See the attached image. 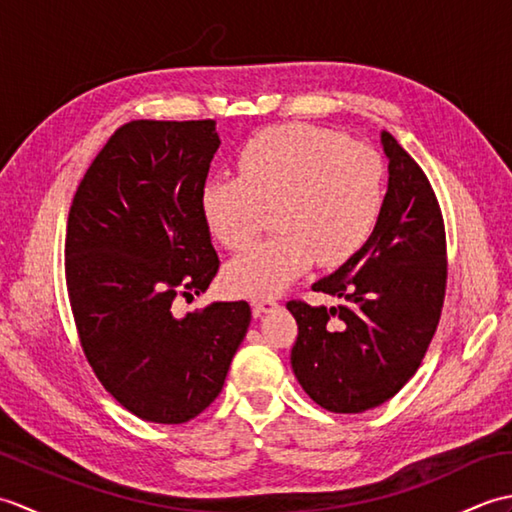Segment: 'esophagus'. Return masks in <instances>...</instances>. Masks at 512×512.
Listing matches in <instances>:
<instances>
[{"label":"esophagus","mask_w":512,"mask_h":512,"mask_svg":"<svg viewBox=\"0 0 512 512\" xmlns=\"http://www.w3.org/2000/svg\"><path fill=\"white\" fill-rule=\"evenodd\" d=\"M250 306H253L255 317H259V314L273 312L275 308H279V301L275 297H255L253 301H250Z\"/></svg>","instance_id":"34e87169"}]
</instances>
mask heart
Returning a JSON list of instances; mask_svg holds the SVG:
<instances>
[{
  "mask_svg": "<svg viewBox=\"0 0 512 512\" xmlns=\"http://www.w3.org/2000/svg\"><path fill=\"white\" fill-rule=\"evenodd\" d=\"M239 176H213L200 189L211 235L246 248L275 204L273 237L226 266L235 295L270 297L312 266H341L372 237L383 211L385 171L374 149L312 125H277L255 134L237 156Z\"/></svg>",
  "mask_w": 512,
  "mask_h": 512,
  "instance_id": "heart-1",
  "label": "heart"
}]
</instances>
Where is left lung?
Listing matches in <instances>:
<instances>
[{
  "mask_svg": "<svg viewBox=\"0 0 512 512\" xmlns=\"http://www.w3.org/2000/svg\"><path fill=\"white\" fill-rule=\"evenodd\" d=\"M380 143L389 184L374 233L312 286L341 303H286L299 328L292 372L334 413L374 409L405 387L436 334L447 290V235L431 182L389 132Z\"/></svg>",
  "mask_w": 512,
  "mask_h": 512,
  "instance_id": "1",
  "label": "left lung"
}]
</instances>
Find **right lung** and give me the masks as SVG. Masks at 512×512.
<instances>
[{
  "label": "right lung",
  "instance_id": "obj_1",
  "mask_svg": "<svg viewBox=\"0 0 512 512\" xmlns=\"http://www.w3.org/2000/svg\"><path fill=\"white\" fill-rule=\"evenodd\" d=\"M220 147L215 121L118 127L74 193L65 284L83 354L121 405L147 422L182 424L220 396L250 325L246 301L184 317L220 268L200 189Z\"/></svg>",
  "mask_w": 512,
  "mask_h": 512
}]
</instances>
